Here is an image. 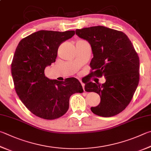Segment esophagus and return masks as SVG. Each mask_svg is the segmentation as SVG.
Listing matches in <instances>:
<instances>
[{
	"label": "esophagus",
	"instance_id": "obj_1",
	"mask_svg": "<svg viewBox=\"0 0 151 151\" xmlns=\"http://www.w3.org/2000/svg\"><path fill=\"white\" fill-rule=\"evenodd\" d=\"M80 82H81V85H82V86H83V90H84V84L83 83V82H82L81 81H80Z\"/></svg>",
	"mask_w": 151,
	"mask_h": 151
}]
</instances>
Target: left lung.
Here are the masks:
<instances>
[{"instance_id":"8db88e82","label":"left lung","mask_w":151,"mask_h":151,"mask_svg":"<svg viewBox=\"0 0 151 151\" xmlns=\"http://www.w3.org/2000/svg\"><path fill=\"white\" fill-rule=\"evenodd\" d=\"M76 34L91 45L94 57L90 75L106 76L104 84H85L86 92H96L101 98L91 111L102 117L116 116L129 105L139 84L138 54L127 35L118 30L98 26L77 29Z\"/></svg>"}]
</instances>
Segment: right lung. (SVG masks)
I'll use <instances>...</instances> for the list:
<instances>
[{
  "mask_svg": "<svg viewBox=\"0 0 151 151\" xmlns=\"http://www.w3.org/2000/svg\"><path fill=\"white\" fill-rule=\"evenodd\" d=\"M75 34L74 30H40L23 38L16 49L11 64L15 90L26 108L41 118L63 116L69 108L70 96L83 92L75 78L50 80L44 73L45 68L55 62L59 45Z\"/></svg>",
  "mask_w": 151,
  "mask_h": 151,
  "instance_id": "1",
  "label": "right lung"
}]
</instances>
